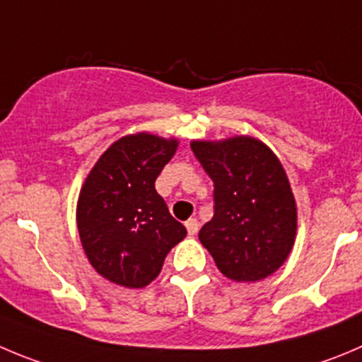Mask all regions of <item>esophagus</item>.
Segmentation results:
<instances>
[{
  "instance_id": "obj_1",
  "label": "esophagus",
  "mask_w": 362,
  "mask_h": 362,
  "mask_svg": "<svg viewBox=\"0 0 362 362\" xmlns=\"http://www.w3.org/2000/svg\"><path fill=\"white\" fill-rule=\"evenodd\" d=\"M185 228H187L189 235H197L198 234V228H200V223H198L197 218H191L185 221Z\"/></svg>"
}]
</instances>
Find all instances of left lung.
<instances>
[{"label":"left lung","mask_w":362,"mask_h":362,"mask_svg":"<svg viewBox=\"0 0 362 362\" xmlns=\"http://www.w3.org/2000/svg\"><path fill=\"white\" fill-rule=\"evenodd\" d=\"M192 153L214 182V216L200 241L225 276L266 279L284 264L296 234V205L286 171L252 137L192 141Z\"/></svg>","instance_id":"8db88e82"}]
</instances>
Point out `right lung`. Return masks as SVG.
Masks as SVG:
<instances>
[{"instance_id": "right-lung-1", "label": "right lung", "mask_w": 362, "mask_h": 362, "mask_svg": "<svg viewBox=\"0 0 362 362\" xmlns=\"http://www.w3.org/2000/svg\"><path fill=\"white\" fill-rule=\"evenodd\" d=\"M177 141L127 135L105 151L83 184L78 232L93 268L124 288H144L187 230L168 211L155 180Z\"/></svg>"}]
</instances>
